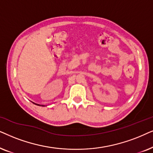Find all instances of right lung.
Segmentation results:
<instances>
[{
    "mask_svg": "<svg viewBox=\"0 0 153 153\" xmlns=\"http://www.w3.org/2000/svg\"><path fill=\"white\" fill-rule=\"evenodd\" d=\"M34 104H36V105H41V106H45V105H40V104H37V103H33Z\"/></svg>",
    "mask_w": 153,
    "mask_h": 153,
    "instance_id": "right-lung-1",
    "label": "right lung"
}]
</instances>
